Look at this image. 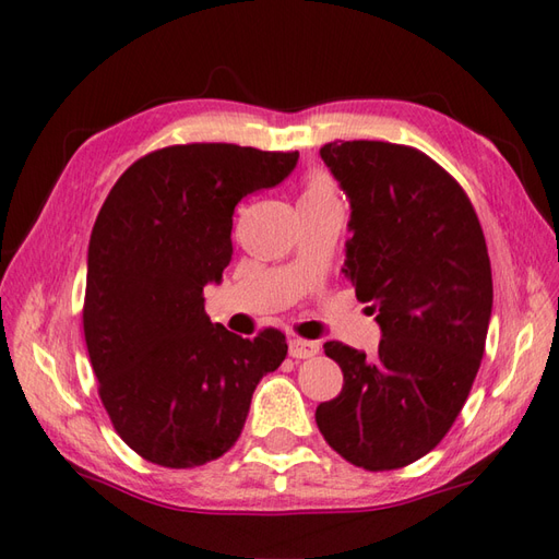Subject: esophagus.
Segmentation results:
<instances>
[{"mask_svg":"<svg viewBox=\"0 0 559 559\" xmlns=\"http://www.w3.org/2000/svg\"><path fill=\"white\" fill-rule=\"evenodd\" d=\"M288 353H290V358H295V360L312 358V355L319 353V343L317 341H307V338H293L288 343Z\"/></svg>","mask_w":559,"mask_h":559,"instance_id":"1","label":"esophagus"}]
</instances>
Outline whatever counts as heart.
<instances>
[{
    "label": "heart",
    "instance_id": "b5f03b06",
    "mask_svg": "<svg viewBox=\"0 0 559 559\" xmlns=\"http://www.w3.org/2000/svg\"><path fill=\"white\" fill-rule=\"evenodd\" d=\"M334 197H336V189L331 185L329 177L312 175L302 189L300 201H322V199H334Z\"/></svg>",
    "mask_w": 559,
    "mask_h": 559
}]
</instances>
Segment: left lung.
Segmentation results:
<instances>
[{"instance_id": "8db88e82", "label": "left lung", "mask_w": 559, "mask_h": 559, "mask_svg": "<svg viewBox=\"0 0 559 559\" xmlns=\"http://www.w3.org/2000/svg\"><path fill=\"white\" fill-rule=\"evenodd\" d=\"M319 153L350 199L343 271L372 302L382 341L374 358L324 343L343 389L314 418L353 466L403 468L442 442L478 374L492 312L488 245L468 194L423 151L334 141Z\"/></svg>"}]
</instances>
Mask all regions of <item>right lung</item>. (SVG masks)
<instances>
[{"label": "right lung", "instance_id": "right-lung-1", "mask_svg": "<svg viewBox=\"0 0 559 559\" xmlns=\"http://www.w3.org/2000/svg\"><path fill=\"white\" fill-rule=\"evenodd\" d=\"M298 151L175 144L129 165L88 242L83 336L115 432L141 459L194 468L240 437L278 329L254 338L211 324L204 286L230 264L242 197L286 180Z\"/></svg>", "mask_w": 559, "mask_h": 559}]
</instances>
